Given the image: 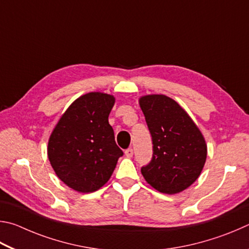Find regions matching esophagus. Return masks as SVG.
Listing matches in <instances>:
<instances>
[{"label":"esophagus","mask_w":249,"mask_h":249,"mask_svg":"<svg viewBox=\"0 0 249 249\" xmlns=\"http://www.w3.org/2000/svg\"><path fill=\"white\" fill-rule=\"evenodd\" d=\"M124 154H125V156H127V158H132V155H133V150L132 149H128V150H125V152H124Z\"/></svg>","instance_id":"obj_1"}]
</instances>
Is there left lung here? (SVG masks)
Instances as JSON below:
<instances>
[{"label": "left lung", "mask_w": 249, "mask_h": 249, "mask_svg": "<svg viewBox=\"0 0 249 249\" xmlns=\"http://www.w3.org/2000/svg\"><path fill=\"white\" fill-rule=\"evenodd\" d=\"M153 142L151 162L141 168L160 193L175 195L198 179L207 160V144L197 124L178 103L165 95L139 99Z\"/></svg>", "instance_id": "obj_1"}]
</instances>
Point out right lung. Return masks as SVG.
<instances>
[{"label":"right lung","instance_id":"obj_1","mask_svg":"<svg viewBox=\"0 0 249 249\" xmlns=\"http://www.w3.org/2000/svg\"><path fill=\"white\" fill-rule=\"evenodd\" d=\"M112 95L91 91L78 97L61 116L48 142V159L70 188L93 193L103 187L124 155L108 117Z\"/></svg>","mask_w":249,"mask_h":249}]
</instances>
